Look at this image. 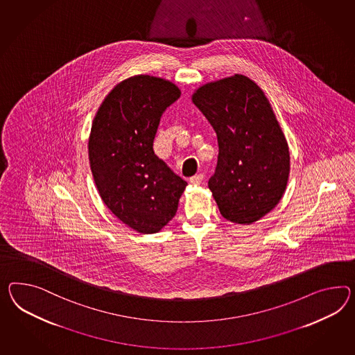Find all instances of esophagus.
<instances>
[{"instance_id": "1", "label": "esophagus", "mask_w": 355, "mask_h": 355, "mask_svg": "<svg viewBox=\"0 0 355 355\" xmlns=\"http://www.w3.org/2000/svg\"><path fill=\"white\" fill-rule=\"evenodd\" d=\"M203 178H205V175H203V173H197V175L191 176L189 182H191V184H194V185H200L202 180H203Z\"/></svg>"}]
</instances>
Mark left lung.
I'll list each match as a JSON object with an SVG mask.
<instances>
[{
    "label": "left lung",
    "mask_w": 355,
    "mask_h": 355,
    "mask_svg": "<svg viewBox=\"0 0 355 355\" xmlns=\"http://www.w3.org/2000/svg\"><path fill=\"white\" fill-rule=\"evenodd\" d=\"M191 101L218 135L209 188L224 218L250 225L278 205L290 175V152L263 90L243 74L200 86Z\"/></svg>",
    "instance_id": "8db88e82"
}]
</instances>
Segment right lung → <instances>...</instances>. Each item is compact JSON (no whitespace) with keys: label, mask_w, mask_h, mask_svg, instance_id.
<instances>
[{"label":"right lung","mask_w":355,"mask_h":355,"mask_svg":"<svg viewBox=\"0 0 355 355\" xmlns=\"http://www.w3.org/2000/svg\"><path fill=\"white\" fill-rule=\"evenodd\" d=\"M180 94L173 82L134 76L114 86L92 121L89 159L101 200L143 234L159 232L175 216L187 187L153 150L161 117Z\"/></svg>","instance_id":"obj_1"}]
</instances>
